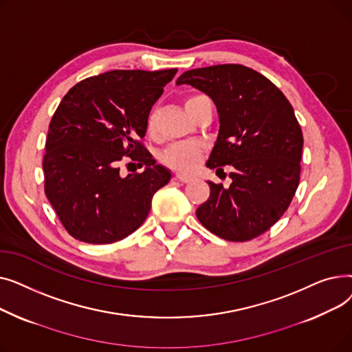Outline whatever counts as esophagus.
<instances>
[{
	"instance_id": "34e87169",
	"label": "esophagus",
	"mask_w": 352,
	"mask_h": 352,
	"mask_svg": "<svg viewBox=\"0 0 352 352\" xmlns=\"http://www.w3.org/2000/svg\"><path fill=\"white\" fill-rule=\"evenodd\" d=\"M177 181H179V182H182V184H187V182H191L192 181V177H190V175H186V174H175V177H174Z\"/></svg>"
}]
</instances>
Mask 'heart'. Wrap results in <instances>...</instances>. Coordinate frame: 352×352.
<instances>
[{"label":"heart","instance_id":"1","mask_svg":"<svg viewBox=\"0 0 352 352\" xmlns=\"http://www.w3.org/2000/svg\"><path fill=\"white\" fill-rule=\"evenodd\" d=\"M201 96H190L184 100V105H186L187 111L191 116V105L197 98ZM157 125V114L151 111L146 117V133L154 134ZM206 153V146L201 142H179L171 145L168 150L164 153V162L170 166L173 170L182 171V173H190L197 168L202 155Z\"/></svg>","mask_w":352,"mask_h":352}]
</instances>
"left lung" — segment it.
<instances>
[{
  "label": "left lung",
  "instance_id": "left-lung-1",
  "mask_svg": "<svg viewBox=\"0 0 352 352\" xmlns=\"http://www.w3.org/2000/svg\"><path fill=\"white\" fill-rule=\"evenodd\" d=\"M177 84H190L212 98L219 133L207 166L224 173L230 187L208 182L210 198L197 218L227 241H250L270 230L298 188L302 131L283 91L258 71L239 64L195 68Z\"/></svg>",
  "mask_w": 352,
  "mask_h": 352
}]
</instances>
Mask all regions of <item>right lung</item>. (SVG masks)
I'll use <instances>...</instances> for the list:
<instances>
[{
	"label": "right lung",
	"instance_id": "obj_1",
	"mask_svg": "<svg viewBox=\"0 0 352 352\" xmlns=\"http://www.w3.org/2000/svg\"><path fill=\"white\" fill-rule=\"evenodd\" d=\"M177 68L114 69L74 85L48 125L44 191L67 232L88 244L117 243L145 221L171 174L146 150V117ZM137 162L142 173L119 175Z\"/></svg>",
	"mask_w": 352,
	"mask_h": 352
}]
</instances>
